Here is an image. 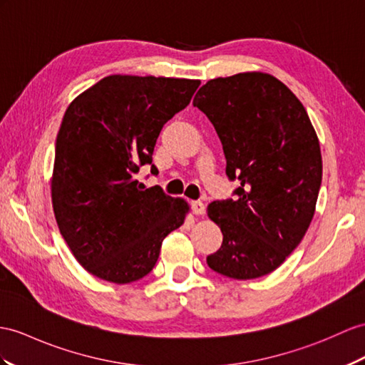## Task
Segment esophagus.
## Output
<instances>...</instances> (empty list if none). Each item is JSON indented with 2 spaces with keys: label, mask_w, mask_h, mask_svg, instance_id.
Returning a JSON list of instances; mask_svg holds the SVG:
<instances>
[{
  "label": "esophagus",
  "mask_w": 365,
  "mask_h": 365,
  "mask_svg": "<svg viewBox=\"0 0 365 365\" xmlns=\"http://www.w3.org/2000/svg\"><path fill=\"white\" fill-rule=\"evenodd\" d=\"M192 210L195 215H202L204 210H206V206H204L202 201L195 200V201H192Z\"/></svg>",
  "instance_id": "esophagus-1"
}]
</instances>
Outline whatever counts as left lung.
I'll return each mask as SVG.
<instances>
[{
	"label": "left lung",
	"mask_w": 365,
	"mask_h": 365,
	"mask_svg": "<svg viewBox=\"0 0 365 365\" xmlns=\"http://www.w3.org/2000/svg\"><path fill=\"white\" fill-rule=\"evenodd\" d=\"M215 127L234 198L215 200L209 217L223 245L209 268L237 280L277 269L313 220L322 182L316 131L297 97L269 74L243 73L209 80L195 94Z\"/></svg>",
	"instance_id": "obj_1"
}]
</instances>
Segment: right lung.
Listing matches in <instances>:
<instances>
[{
    "label": "right lung",
    "mask_w": 365,
    "mask_h": 365,
    "mask_svg": "<svg viewBox=\"0 0 365 365\" xmlns=\"http://www.w3.org/2000/svg\"><path fill=\"white\" fill-rule=\"evenodd\" d=\"M200 80L110 76L68 106L56 142L52 206L61 237L96 277L130 283L155 268L163 240L187 204L136 175L153 161L164 123L189 105Z\"/></svg>",
    "instance_id": "right-lung-1"
}]
</instances>
